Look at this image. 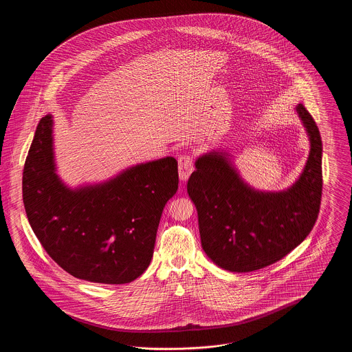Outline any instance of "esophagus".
<instances>
[{
	"instance_id": "esophagus-1",
	"label": "esophagus",
	"mask_w": 352,
	"mask_h": 352,
	"mask_svg": "<svg viewBox=\"0 0 352 352\" xmlns=\"http://www.w3.org/2000/svg\"><path fill=\"white\" fill-rule=\"evenodd\" d=\"M178 170H179V178L182 181L188 179L190 174L194 170V158L190 154H182L178 158Z\"/></svg>"
}]
</instances>
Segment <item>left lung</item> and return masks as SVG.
Segmentation results:
<instances>
[{
	"label": "left lung",
	"mask_w": 352,
	"mask_h": 352,
	"mask_svg": "<svg viewBox=\"0 0 352 352\" xmlns=\"http://www.w3.org/2000/svg\"><path fill=\"white\" fill-rule=\"evenodd\" d=\"M297 112L311 149L300 179L287 191L258 192L220 153L198 158L187 191L198 211L201 247L220 268L252 272L272 265L311 232L322 199V140L309 111Z\"/></svg>",
	"instance_id": "left-lung-1"
}]
</instances>
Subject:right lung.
Here are the masks:
<instances>
[{"instance_id": "add662e5", "label": "right lung", "mask_w": 352, "mask_h": 352, "mask_svg": "<svg viewBox=\"0 0 352 352\" xmlns=\"http://www.w3.org/2000/svg\"><path fill=\"white\" fill-rule=\"evenodd\" d=\"M51 116L41 118L22 174L29 223L71 276L128 284L151 264L165 204L178 188L173 157L142 164L107 184L69 190L55 174Z\"/></svg>"}]
</instances>
